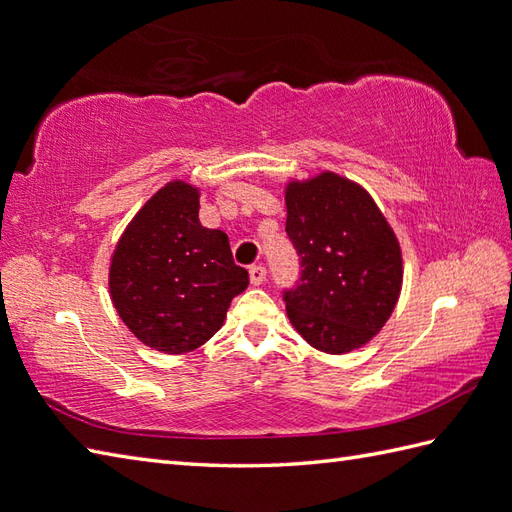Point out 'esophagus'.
Returning a JSON list of instances; mask_svg holds the SVG:
<instances>
[{"label": "esophagus", "instance_id": "esophagus-1", "mask_svg": "<svg viewBox=\"0 0 512 512\" xmlns=\"http://www.w3.org/2000/svg\"><path fill=\"white\" fill-rule=\"evenodd\" d=\"M248 275H251V283L253 285H261L266 281V268L257 264V266H251V270H248Z\"/></svg>", "mask_w": 512, "mask_h": 512}]
</instances>
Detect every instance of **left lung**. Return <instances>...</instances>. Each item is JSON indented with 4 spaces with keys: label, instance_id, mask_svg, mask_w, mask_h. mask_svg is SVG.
<instances>
[{
    "label": "left lung",
    "instance_id": "1",
    "mask_svg": "<svg viewBox=\"0 0 512 512\" xmlns=\"http://www.w3.org/2000/svg\"><path fill=\"white\" fill-rule=\"evenodd\" d=\"M285 231L301 283L283 294L292 327L314 349L342 355L371 342L401 294L395 231L366 189L336 172L285 185Z\"/></svg>",
    "mask_w": 512,
    "mask_h": 512
}]
</instances>
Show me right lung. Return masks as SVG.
<instances>
[{
    "mask_svg": "<svg viewBox=\"0 0 512 512\" xmlns=\"http://www.w3.org/2000/svg\"><path fill=\"white\" fill-rule=\"evenodd\" d=\"M198 209L200 189L174 178L135 213L111 257L113 307L139 342L161 353L205 344L248 285L227 233L202 227Z\"/></svg>",
    "mask_w": 512,
    "mask_h": 512,
    "instance_id": "right-lung-1",
    "label": "right lung"
}]
</instances>
